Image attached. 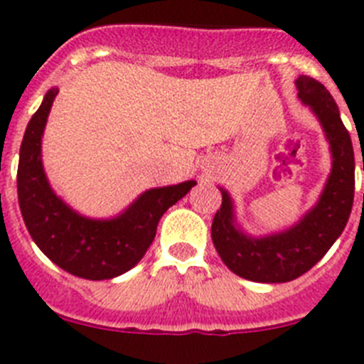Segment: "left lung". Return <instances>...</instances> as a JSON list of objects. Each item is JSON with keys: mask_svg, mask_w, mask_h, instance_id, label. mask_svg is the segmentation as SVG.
Returning <instances> with one entry per match:
<instances>
[{"mask_svg": "<svg viewBox=\"0 0 364 364\" xmlns=\"http://www.w3.org/2000/svg\"><path fill=\"white\" fill-rule=\"evenodd\" d=\"M299 98L317 114L330 151L332 173L319 202L290 230L253 239L235 226L233 202L222 191V205L211 224V239L224 264L253 282H288L314 268L348 222L355 189V160L350 134L339 117L336 100L310 76L295 80ZM364 169V164H363Z\"/></svg>", "mask_w": 364, "mask_h": 364, "instance_id": "left-lung-1", "label": "left lung"}]
</instances>
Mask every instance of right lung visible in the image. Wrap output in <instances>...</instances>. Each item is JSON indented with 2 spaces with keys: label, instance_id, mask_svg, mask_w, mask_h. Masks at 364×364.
Instances as JSON below:
<instances>
[{
  "label": "right lung",
  "instance_id": "add662e5",
  "mask_svg": "<svg viewBox=\"0 0 364 364\" xmlns=\"http://www.w3.org/2000/svg\"><path fill=\"white\" fill-rule=\"evenodd\" d=\"M56 95L58 89L45 95L25 129L18 164L19 210L32 240L54 264L89 281L118 277L140 262L160 217L197 182L149 189L109 220L78 215L50 189L41 164V136Z\"/></svg>",
  "mask_w": 364,
  "mask_h": 364
}]
</instances>
